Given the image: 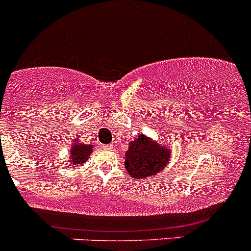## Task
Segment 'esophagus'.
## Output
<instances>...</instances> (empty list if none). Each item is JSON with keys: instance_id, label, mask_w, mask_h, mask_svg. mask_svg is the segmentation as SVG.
Listing matches in <instances>:
<instances>
[{"instance_id": "esophagus-1", "label": "esophagus", "mask_w": 251, "mask_h": 251, "mask_svg": "<svg viewBox=\"0 0 251 251\" xmlns=\"http://www.w3.org/2000/svg\"><path fill=\"white\" fill-rule=\"evenodd\" d=\"M104 148L106 151H112L114 150V146H112V145H107V146H104Z\"/></svg>"}]
</instances>
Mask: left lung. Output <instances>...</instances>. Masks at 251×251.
I'll return each instance as SVG.
<instances>
[{
  "label": "left lung",
  "mask_w": 251,
  "mask_h": 251,
  "mask_svg": "<svg viewBox=\"0 0 251 251\" xmlns=\"http://www.w3.org/2000/svg\"><path fill=\"white\" fill-rule=\"evenodd\" d=\"M170 158L171 146L140 133L135 140L129 142L125 166L133 178L144 179L154 177L165 169Z\"/></svg>",
  "instance_id": "left-lung-1"
}]
</instances>
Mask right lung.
<instances>
[{
    "instance_id": "right-lung-1",
    "label": "right lung",
    "mask_w": 251,
    "mask_h": 251,
    "mask_svg": "<svg viewBox=\"0 0 251 251\" xmlns=\"http://www.w3.org/2000/svg\"><path fill=\"white\" fill-rule=\"evenodd\" d=\"M93 152V145L91 144H81L79 140L75 137L73 145L69 150L68 154V163L69 168H76V166L82 165L85 161L88 160Z\"/></svg>"
}]
</instances>
